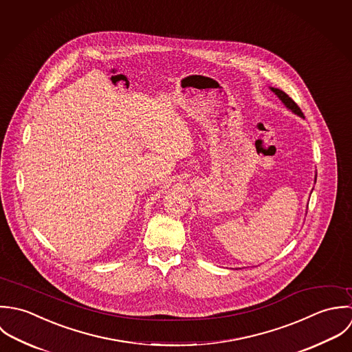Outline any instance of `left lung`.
Masks as SVG:
<instances>
[{
    "label": "left lung",
    "mask_w": 352,
    "mask_h": 352,
    "mask_svg": "<svg viewBox=\"0 0 352 352\" xmlns=\"http://www.w3.org/2000/svg\"><path fill=\"white\" fill-rule=\"evenodd\" d=\"M271 89L278 95V98L280 99L281 102L284 103V106H285L288 110H291L294 114H296V116H299V117H303L302 110L298 107V104H296L284 91H281L279 88H274V87H271Z\"/></svg>",
    "instance_id": "obj_1"
}]
</instances>
